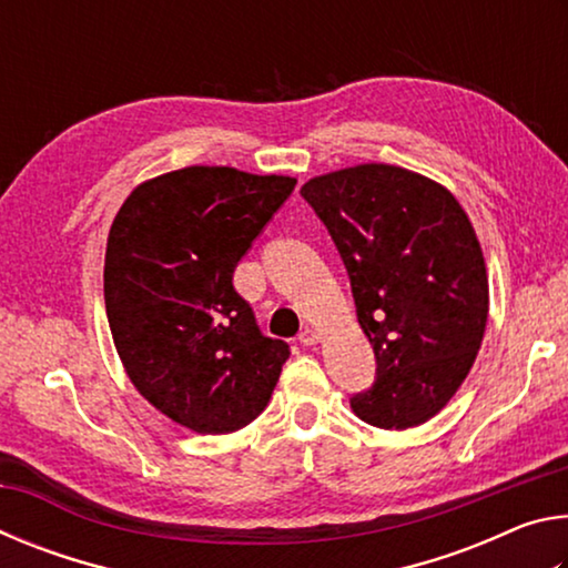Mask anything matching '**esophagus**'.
Wrapping results in <instances>:
<instances>
[{
	"mask_svg": "<svg viewBox=\"0 0 568 568\" xmlns=\"http://www.w3.org/2000/svg\"><path fill=\"white\" fill-rule=\"evenodd\" d=\"M297 341H301L303 345H315L321 341V333L313 331V328H305L301 335H297Z\"/></svg>",
	"mask_w": 568,
	"mask_h": 568,
	"instance_id": "esophagus-1",
	"label": "esophagus"
}]
</instances>
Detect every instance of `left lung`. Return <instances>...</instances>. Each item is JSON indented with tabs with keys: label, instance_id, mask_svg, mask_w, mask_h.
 <instances>
[{
	"label": "left lung",
	"instance_id": "1",
	"mask_svg": "<svg viewBox=\"0 0 568 568\" xmlns=\"http://www.w3.org/2000/svg\"><path fill=\"white\" fill-rule=\"evenodd\" d=\"M301 195L328 227L376 383L355 393L361 420L386 430L434 418L466 381L488 321L476 230L438 182L383 162L307 180Z\"/></svg>",
	"mask_w": 568,
	"mask_h": 568
}]
</instances>
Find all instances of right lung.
Returning <instances> with one entry per match:
<instances>
[{"label":"right lung","instance_id":"1","mask_svg":"<svg viewBox=\"0 0 568 568\" xmlns=\"http://www.w3.org/2000/svg\"><path fill=\"white\" fill-rule=\"evenodd\" d=\"M295 187L285 175L192 165L152 178L114 215L104 307L132 386L195 434L265 410L291 355L267 338L233 273Z\"/></svg>","mask_w":568,"mask_h":568}]
</instances>
